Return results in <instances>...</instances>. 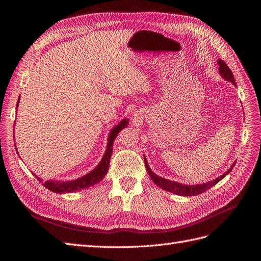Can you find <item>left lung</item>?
Here are the masks:
<instances>
[{
    "label": "left lung",
    "mask_w": 261,
    "mask_h": 261,
    "mask_svg": "<svg viewBox=\"0 0 261 261\" xmlns=\"http://www.w3.org/2000/svg\"><path fill=\"white\" fill-rule=\"evenodd\" d=\"M218 64H219V72H220V75L222 76L224 80L231 82L232 84L235 85V80H234V76H233V73L232 70L228 68L227 64L222 61V60H218ZM145 165H146V169L149 173L150 177H151V179L153 180V183L156 184V186H159L160 188L164 189V191L167 192H171V193H174L176 195H180V196H196V195H199V194H202L206 191H208L209 188H211L212 186H215L219 180L222 179L227 173H230L233 169V167L235 164H233L232 167L228 169V171L226 173H224L223 175H221L220 177L213 179V180H210L208 181V183H204V184H200V185H195V186H192V185H183V184H179V183H176V181H171V180H168L165 178H162L160 176L155 175L154 173L150 170L149 165L145 159Z\"/></svg>",
    "instance_id": "8db88e82"
}]
</instances>
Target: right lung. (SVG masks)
Wrapping results in <instances>:
<instances>
[{
    "label": "right lung",
    "mask_w": 261,
    "mask_h": 261,
    "mask_svg": "<svg viewBox=\"0 0 261 261\" xmlns=\"http://www.w3.org/2000/svg\"><path fill=\"white\" fill-rule=\"evenodd\" d=\"M19 101V99H18ZM18 106V102H17ZM127 120H123L120 124L116 125L115 127L112 129V132L110 133L109 136V141H108V148L107 151L102 158L101 162L98 164V167L92 170L88 174H86L85 176L75 179V180H68V181H59V180H45V181H41L40 178H38V176H36L39 180L41 181L42 185L48 188L49 191L57 193V194H65V193H74L76 191H82V189L85 188H89L93 185H96L97 183L103 178L109 170V165H110V159H111V154L113 151V141L115 139V137L117 136V134L120 133L125 126H127Z\"/></svg>",
    "instance_id": "add662e5"
}]
</instances>
